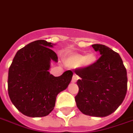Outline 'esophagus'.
<instances>
[{
	"instance_id": "esophagus-1",
	"label": "esophagus",
	"mask_w": 133,
	"mask_h": 133,
	"mask_svg": "<svg viewBox=\"0 0 133 133\" xmlns=\"http://www.w3.org/2000/svg\"><path fill=\"white\" fill-rule=\"evenodd\" d=\"M79 79V77L77 76L76 74H74V76H73L72 79H71V82L72 83H76L77 81V79Z\"/></svg>"
}]
</instances>
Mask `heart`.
Returning a JSON list of instances; mask_svg holds the SVG:
<instances>
[{"instance_id":"heart-1","label":"heart","mask_w":133,"mask_h":133,"mask_svg":"<svg viewBox=\"0 0 133 133\" xmlns=\"http://www.w3.org/2000/svg\"><path fill=\"white\" fill-rule=\"evenodd\" d=\"M97 60V57L94 53H90L85 56L80 54H73L67 57L65 62L67 66L77 68L80 65L85 67L91 66L95 64Z\"/></svg>"}]
</instances>
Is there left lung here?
I'll return each mask as SVG.
<instances>
[{
	"instance_id": "obj_1",
	"label": "left lung",
	"mask_w": 133,
	"mask_h": 133,
	"mask_svg": "<svg viewBox=\"0 0 133 133\" xmlns=\"http://www.w3.org/2000/svg\"><path fill=\"white\" fill-rule=\"evenodd\" d=\"M92 48L101 56L95 64L74 72L80 79L75 101L85 115L106 117L113 113L124 101L127 90V70L118 53L106 45L95 44Z\"/></svg>"
}]
</instances>
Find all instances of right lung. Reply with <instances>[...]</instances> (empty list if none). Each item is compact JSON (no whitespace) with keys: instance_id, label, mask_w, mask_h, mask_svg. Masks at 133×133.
<instances>
[{"instance_id":"1","label":"right lung","mask_w":133,"mask_h":133,"mask_svg":"<svg viewBox=\"0 0 133 133\" xmlns=\"http://www.w3.org/2000/svg\"><path fill=\"white\" fill-rule=\"evenodd\" d=\"M54 44L37 40L20 49L9 68L8 94L17 109L28 117H44L52 112L57 95L67 89L73 77L66 71L59 77L50 74V61L58 62L50 48Z\"/></svg>"}]
</instances>
